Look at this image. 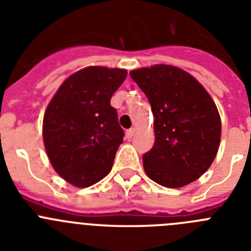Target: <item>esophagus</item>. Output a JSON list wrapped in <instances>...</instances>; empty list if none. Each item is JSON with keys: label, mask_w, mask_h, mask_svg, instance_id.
<instances>
[{"label": "esophagus", "mask_w": 251, "mask_h": 251, "mask_svg": "<svg viewBox=\"0 0 251 251\" xmlns=\"http://www.w3.org/2000/svg\"><path fill=\"white\" fill-rule=\"evenodd\" d=\"M134 133H136V129L134 128H130V129L127 130V137L128 138H132L133 136H134Z\"/></svg>", "instance_id": "34e87169"}]
</instances>
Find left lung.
I'll use <instances>...</instances> for the list:
<instances>
[{
	"label": "left lung",
	"mask_w": 251,
	"mask_h": 251,
	"mask_svg": "<svg viewBox=\"0 0 251 251\" xmlns=\"http://www.w3.org/2000/svg\"><path fill=\"white\" fill-rule=\"evenodd\" d=\"M154 117V145L143 154L152 181L182 187L196 181L215 159L221 121L214 100L194 76L171 65L129 73Z\"/></svg>",
	"instance_id": "left-lung-1"
}]
</instances>
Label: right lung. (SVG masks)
Masks as SVG:
<instances>
[{"label": "right lung", "mask_w": 251, "mask_h": 251, "mask_svg": "<svg viewBox=\"0 0 251 251\" xmlns=\"http://www.w3.org/2000/svg\"><path fill=\"white\" fill-rule=\"evenodd\" d=\"M127 77L123 69L89 66L69 76L44 115L49 159L77 187L99 182L113 167L124 130L110 99Z\"/></svg>", "instance_id": "right-lung-1"}]
</instances>
